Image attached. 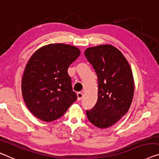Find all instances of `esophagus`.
I'll list each match as a JSON object with an SVG mask.
<instances>
[{"label": "esophagus", "mask_w": 159, "mask_h": 159, "mask_svg": "<svg viewBox=\"0 0 159 159\" xmlns=\"http://www.w3.org/2000/svg\"><path fill=\"white\" fill-rule=\"evenodd\" d=\"M77 100H78V101H80V100L82 98L83 93H82V92H77Z\"/></svg>", "instance_id": "34e87169"}]
</instances>
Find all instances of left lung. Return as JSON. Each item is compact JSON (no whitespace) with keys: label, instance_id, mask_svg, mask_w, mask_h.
Wrapping results in <instances>:
<instances>
[{"label":"left lung","instance_id":"1","mask_svg":"<svg viewBox=\"0 0 159 159\" xmlns=\"http://www.w3.org/2000/svg\"><path fill=\"white\" fill-rule=\"evenodd\" d=\"M85 57L93 66L98 79V99L91 110L89 121L101 129L109 128L129 111L134 92V80L125 57L111 45L87 48Z\"/></svg>","mask_w":159,"mask_h":159}]
</instances>
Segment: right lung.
<instances>
[{
	"label": "right lung",
	"mask_w": 159,
	"mask_h": 159,
	"mask_svg": "<svg viewBox=\"0 0 159 159\" xmlns=\"http://www.w3.org/2000/svg\"><path fill=\"white\" fill-rule=\"evenodd\" d=\"M80 55L75 46L55 43L39 48L29 59L22 78V94L38 119L55 121L76 101L67 70Z\"/></svg>",
	"instance_id": "add662e5"
}]
</instances>
